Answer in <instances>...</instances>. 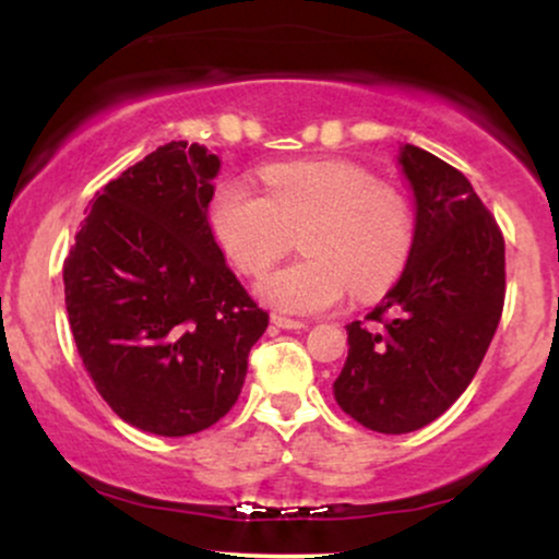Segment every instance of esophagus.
<instances>
[{
	"instance_id": "1",
	"label": "esophagus",
	"mask_w": 559,
	"mask_h": 559,
	"mask_svg": "<svg viewBox=\"0 0 559 559\" xmlns=\"http://www.w3.org/2000/svg\"><path fill=\"white\" fill-rule=\"evenodd\" d=\"M273 325L275 329H284V331H305L307 329L305 320H294V318H284V316H273Z\"/></svg>"
}]
</instances>
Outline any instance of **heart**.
Wrapping results in <instances>:
<instances>
[{
    "instance_id": "heart-1",
    "label": "heart",
    "mask_w": 559,
    "mask_h": 559,
    "mask_svg": "<svg viewBox=\"0 0 559 559\" xmlns=\"http://www.w3.org/2000/svg\"><path fill=\"white\" fill-rule=\"evenodd\" d=\"M265 197L226 181L207 207L210 230L241 273H262L299 236L307 260L275 267L254 286L288 316L338 305L349 284L373 297L402 271L413 239L407 202L370 170L352 163H278L262 168Z\"/></svg>"
}]
</instances>
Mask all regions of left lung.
I'll use <instances>...</instances> for the list:
<instances>
[{"label":"left lung","mask_w":559,"mask_h":559,"mask_svg":"<svg viewBox=\"0 0 559 559\" xmlns=\"http://www.w3.org/2000/svg\"><path fill=\"white\" fill-rule=\"evenodd\" d=\"M415 199L407 265L365 320L346 325L333 396L378 433H409L444 415L476 376L504 305V239L460 170L400 146Z\"/></svg>","instance_id":"left-lung-1"}]
</instances>
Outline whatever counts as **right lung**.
<instances>
[{
	"instance_id": "right-lung-1",
	"label": "right lung",
	"mask_w": 559,
	"mask_h": 559,
	"mask_svg": "<svg viewBox=\"0 0 559 559\" xmlns=\"http://www.w3.org/2000/svg\"><path fill=\"white\" fill-rule=\"evenodd\" d=\"M217 173L207 146H157L94 197L62 267L83 368L139 431L189 436L221 420L267 329L210 230Z\"/></svg>"
}]
</instances>
